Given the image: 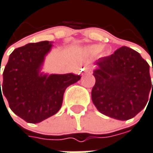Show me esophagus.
Listing matches in <instances>:
<instances>
[{"instance_id":"1","label":"esophagus","mask_w":153,"mask_h":153,"mask_svg":"<svg viewBox=\"0 0 153 153\" xmlns=\"http://www.w3.org/2000/svg\"><path fill=\"white\" fill-rule=\"evenodd\" d=\"M84 70H85L86 71H88V72H89V73H90V72H91V70H90V68H89V67H85V68H84Z\"/></svg>"}]
</instances>
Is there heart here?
Returning a JSON list of instances; mask_svg holds the SVG:
<instances>
[{
	"instance_id": "1",
	"label": "heart",
	"mask_w": 153,
	"mask_h": 153,
	"mask_svg": "<svg viewBox=\"0 0 153 153\" xmlns=\"http://www.w3.org/2000/svg\"><path fill=\"white\" fill-rule=\"evenodd\" d=\"M89 49H90V51H91V53H100V52L103 49V45H91V46H90Z\"/></svg>"
}]
</instances>
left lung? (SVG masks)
Wrapping results in <instances>:
<instances>
[{"mask_svg": "<svg viewBox=\"0 0 153 153\" xmlns=\"http://www.w3.org/2000/svg\"><path fill=\"white\" fill-rule=\"evenodd\" d=\"M96 64L91 99L97 109L122 121L136 116L153 90L148 62L138 52L123 46L110 56L99 58Z\"/></svg>", "mask_w": 153, "mask_h": 153, "instance_id": "1", "label": "left lung"}]
</instances>
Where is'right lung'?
Wrapping results in <instances>:
<instances>
[{
	"mask_svg": "<svg viewBox=\"0 0 153 153\" xmlns=\"http://www.w3.org/2000/svg\"><path fill=\"white\" fill-rule=\"evenodd\" d=\"M52 46L49 41H41L16 48L4 67L0 98L4 96L10 109L27 123H39L56 114L66 88L81 79L74 74H39Z\"/></svg>",
	"mask_w": 153,
	"mask_h": 153,
	"instance_id": "obj_1",
	"label": "right lung"
}]
</instances>
